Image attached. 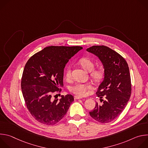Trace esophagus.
Segmentation results:
<instances>
[{"instance_id":"1","label":"esophagus","mask_w":148,"mask_h":148,"mask_svg":"<svg viewBox=\"0 0 148 148\" xmlns=\"http://www.w3.org/2000/svg\"><path fill=\"white\" fill-rule=\"evenodd\" d=\"M82 97H79V96H74V99H82Z\"/></svg>"}]
</instances>
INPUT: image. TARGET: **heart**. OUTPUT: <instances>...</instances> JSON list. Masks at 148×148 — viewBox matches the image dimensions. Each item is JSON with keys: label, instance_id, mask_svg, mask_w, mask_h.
Returning a JSON list of instances; mask_svg holds the SVG:
<instances>
[{"label": "heart", "instance_id": "1", "mask_svg": "<svg viewBox=\"0 0 148 148\" xmlns=\"http://www.w3.org/2000/svg\"><path fill=\"white\" fill-rule=\"evenodd\" d=\"M79 64L87 71H91V76L95 81H99L103 77V71L101 69L93 70L94 64L92 60L87 58H81L79 61ZM65 77L69 79L71 78V68L68 66L65 72ZM91 84L89 83H76L70 88V91L78 96H86L88 91L92 89Z\"/></svg>", "mask_w": 148, "mask_h": 148}]
</instances>
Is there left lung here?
I'll list each match as a JSON object with an SVG mask.
<instances>
[{
	"mask_svg": "<svg viewBox=\"0 0 148 148\" xmlns=\"http://www.w3.org/2000/svg\"><path fill=\"white\" fill-rule=\"evenodd\" d=\"M87 51L97 56L104 69V77L96 94L103 101L95 104L90 116L101 123H108L116 118L123 111L131 94V82L129 67L118 53L104 46H94ZM103 96L105 100L101 98Z\"/></svg>",
	"mask_w": 148,
	"mask_h": 148,
	"instance_id": "1",
	"label": "left lung"
}]
</instances>
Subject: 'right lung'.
<instances>
[{"label":"right lung","mask_w":148,"mask_h":148,"mask_svg":"<svg viewBox=\"0 0 148 148\" xmlns=\"http://www.w3.org/2000/svg\"><path fill=\"white\" fill-rule=\"evenodd\" d=\"M80 46H49L32 56L25 65L21 87L29 111L45 125L57 123L66 114L74 97L70 94L53 99L63 87L64 69Z\"/></svg>","instance_id":"right-lung-1"}]
</instances>
